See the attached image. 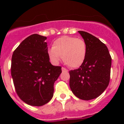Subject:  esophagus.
Returning <instances> with one entry per match:
<instances>
[{
  "instance_id": "1",
  "label": "esophagus",
  "mask_w": 124,
  "mask_h": 124,
  "mask_svg": "<svg viewBox=\"0 0 124 124\" xmlns=\"http://www.w3.org/2000/svg\"><path fill=\"white\" fill-rule=\"evenodd\" d=\"M62 72H68V70L67 69H66L65 68H62Z\"/></svg>"
}]
</instances>
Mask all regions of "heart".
Instances as JSON below:
<instances>
[{
    "label": "heart",
    "instance_id": "b5f03b06",
    "mask_svg": "<svg viewBox=\"0 0 124 124\" xmlns=\"http://www.w3.org/2000/svg\"><path fill=\"white\" fill-rule=\"evenodd\" d=\"M48 55L54 62H58L62 56L64 63L69 67L79 68L86 58V43L82 39L64 36L54 40L48 50Z\"/></svg>",
    "mask_w": 124,
    "mask_h": 124
}]
</instances>
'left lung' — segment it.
<instances>
[{"instance_id":"1","label":"left lung","mask_w":124,"mask_h":124,"mask_svg":"<svg viewBox=\"0 0 124 124\" xmlns=\"http://www.w3.org/2000/svg\"><path fill=\"white\" fill-rule=\"evenodd\" d=\"M78 33L86 43L87 55L78 69L70 71V86L77 97L89 100L100 96L108 86L111 56L98 38L83 31Z\"/></svg>"}]
</instances>
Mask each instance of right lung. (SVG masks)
I'll use <instances>...</instances> for the list:
<instances>
[{
	"label": "right lung",
	"instance_id": "add662e5",
	"mask_svg": "<svg viewBox=\"0 0 124 124\" xmlns=\"http://www.w3.org/2000/svg\"><path fill=\"white\" fill-rule=\"evenodd\" d=\"M47 38L29 36L13 53L11 73L17 95L28 105L42 106L51 100L54 83L62 73L61 66L49 62Z\"/></svg>",
	"mask_w": 124,
	"mask_h": 124
}]
</instances>
